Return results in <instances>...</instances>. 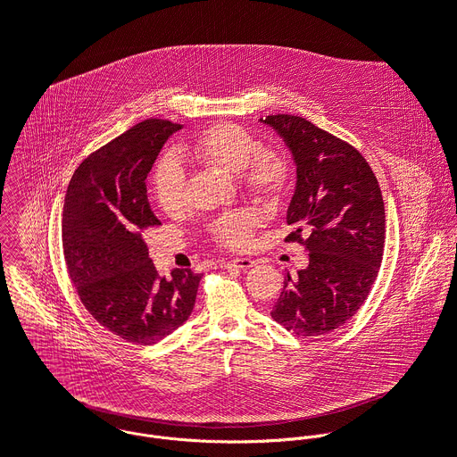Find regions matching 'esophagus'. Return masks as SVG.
Segmentation results:
<instances>
[{
  "mask_svg": "<svg viewBox=\"0 0 457 457\" xmlns=\"http://www.w3.org/2000/svg\"><path fill=\"white\" fill-rule=\"evenodd\" d=\"M226 267H233V269H238V270H249L253 267H256V262L251 260V258H235L231 262L226 263Z\"/></svg>",
  "mask_w": 457,
  "mask_h": 457,
  "instance_id": "1",
  "label": "esophagus"
}]
</instances>
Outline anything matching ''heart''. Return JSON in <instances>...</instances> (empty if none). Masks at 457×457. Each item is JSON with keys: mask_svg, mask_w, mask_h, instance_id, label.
<instances>
[{"mask_svg": "<svg viewBox=\"0 0 457 457\" xmlns=\"http://www.w3.org/2000/svg\"><path fill=\"white\" fill-rule=\"evenodd\" d=\"M176 156L192 163L215 167L238 176L244 188L262 199H279L287 194L292 179L288 160L276 151L260 149V142L242 126L231 122L213 124L194 138L183 142ZM153 190L158 206L167 215H179L187 206V178L172 158H165L154 170ZM260 219L253 212L222 215L212 224L217 242L242 249L251 242Z\"/></svg>", "mask_w": 457, "mask_h": 457, "instance_id": "obj_1", "label": "heart"}]
</instances>
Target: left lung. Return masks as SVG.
<instances>
[{"label": "left lung", "mask_w": 457, "mask_h": 457, "mask_svg": "<svg viewBox=\"0 0 457 457\" xmlns=\"http://www.w3.org/2000/svg\"><path fill=\"white\" fill-rule=\"evenodd\" d=\"M285 140L297 169L285 240L304 245L310 263L287 274L270 317L299 337L344 326L365 303L385 249V203L358 149L310 120L278 113L260 119ZM307 235L302 238V233Z\"/></svg>", "instance_id": "left-lung-1"}]
</instances>
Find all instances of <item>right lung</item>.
I'll return each instance as SVG.
<instances>
[{
    "instance_id": "1",
    "label": "right lung",
    "mask_w": 457,
    "mask_h": 457,
    "mask_svg": "<svg viewBox=\"0 0 457 457\" xmlns=\"http://www.w3.org/2000/svg\"><path fill=\"white\" fill-rule=\"evenodd\" d=\"M181 129L147 119L81 162L67 187L62 244L69 278L87 312L110 333L153 345L192 313L203 274L174 269L160 278L144 233L151 212L145 178L167 138Z\"/></svg>"
}]
</instances>
